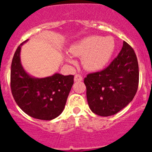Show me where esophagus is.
<instances>
[{"mask_svg":"<svg viewBox=\"0 0 152 152\" xmlns=\"http://www.w3.org/2000/svg\"><path fill=\"white\" fill-rule=\"evenodd\" d=\"M82 80H83V77L80 75H76L75 76V82H77V81H81Z\"/></svg>","mask_w":152,"mask_h":152,"instance_id":"esophagus-1","label":"esophagus"}]
</instances>
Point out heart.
Masks as SVG:
<instances>
[{
	"label": "heart",
	"mask_w": 152,
	"mask_h": 152,
	"mask_svg": "<svg viewBox=\"0 0 152 152\" xmlns=\"http://www.w3.org/2000/svg\"><path fill=\"white\" fill-rule=\"evenodd\" d=\"M116 41L112 36H91L75 42L70 47V52L82 57V64L88 71L96 72L107 66L116 51ZM67 61L74 63L69 55L65 56Z\"/></svg>",
	"instance_id": "1"
}]
</instances>
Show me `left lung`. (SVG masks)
Wrapping results in <instances>:
<instances>
[{
  "mask_svg": "<svg viewBox=\"0 0 152 152\" xmlns=\"http://www.w3.org/2000/svg\"><path fill=\"white\" fill-rule=\"evenodd\" d=\"M139 64L136 55L127 42L117 57L104 70L84 78L87 99L93 113L113 116L133 100L138 90Z\"/></svg>",
  "mask_w": 152,
  "mask_h": 152,
  "instance_id": "1",
  "label": "left lung"
}]
</instances>
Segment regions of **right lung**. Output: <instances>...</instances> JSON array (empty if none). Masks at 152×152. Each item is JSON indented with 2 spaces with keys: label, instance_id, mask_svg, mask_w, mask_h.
<instances>
[{
  "label": "right lung",
  "instance_id": "add662e5",
  "mask_svg": "<svg viewBox=\"0 0 152 152\" xmlns=\"http://www.w3.org/2000/svg\"><path fill=\"white\" fill-rule=\"evenodd\" d=\"M28 40L19 45L12 60V94L19 107L31 117L52 120L64 110L74 84V76L56 73L52 76L38 78L29 75L20 61L21 46Z\"/></svg>",
  "mask_w": 152,
  "mask_h": 152
}]
</instances>
